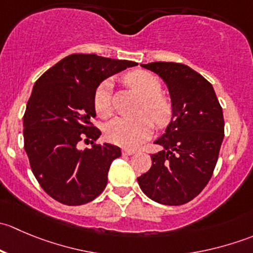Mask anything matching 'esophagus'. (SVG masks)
Masks as SVG:
<instances>
[{"instance_id": "esophagus-1", "label": "esophagus", "mask_w": 253, "mask_h": 253, "mask_svg": "<svg viewBox=\"0 0 253 253\" xmlns=\"http://www.w3.org/2000/svg\"><path fill=\"white\" fill-rule=\"evenodd\" d=\"M134 153H136V150L129 149V148H124V149H122V154L124 155H132L134 154Z\"/></svg>"}]
</instances>
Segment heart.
<instances>
[{
    "label": "heart",
    "mask_w": 253,
    "mask_h": 253,
    "mask_svg": "<svg viewBox=\"0 0 253 253\" xmlns=\"http://www.w3.org/2000/svg\"><path fill=\"white\" fill-rule=\"evenodd\" d=\"M126 82L144 98L142 114L152 117L157 127L164 128L174 117V103L170 96L162 93L163 83L158 76L143 70L129 72ZM111 81H104L96 86L93 96V105L96 115L101 119H108L112 114ZM148 116L136 120L117 117L109 122L105 129L108 141L126 148L139 145L152 134L154 124Z\"/></svg>",
    "instance_id": "obj_1"
}]
</instances>
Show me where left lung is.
<instances>
[{
  "label": "left lung",
  "mask_w": 253,
  "mask_h": 253,
  "mask_svg": "<svg viewBox=\"0 0 253 253\" xmlns=\"http://www.w3.org/2000/svg\"><path fill=\"white\" fill-rule=\"evenodd\" d=\"M142 67L157 73L169 86L174 117L150 155L152 167L138 185L150 200L181 206L197 197L213 175L224 138L223 109L213 85L182 63L152 62Z\"/></svg>",
  "instance_id": "left-lung-1"
}]
</instances>
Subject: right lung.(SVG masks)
Returning a JSON list of instances; mask_svg holds the SVG:
<instances>
[{
  "instance_id": "right-lung-1",
  "label": "right lung",
  "mask_w": 253,
  "mask_h": 253,
  "mask_svg": "<svg viewBox=\"0 0 253 253\" xmlns=\"http://www.w3.org/2000/svg\"><path fill=\"white\" fill-rule=\"evenodd\" d=\"M137 65L73 53L35 82L23 117L24 149L39 185L57 202L85 205L106 187L110 165L121 149L95 143L101 132L91 124L94 91L105 78ZM81 141L93 145L81 150Z\"/></svg>"
}]
</instances>
